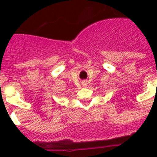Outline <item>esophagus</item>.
Segmentation results:
<instances>
[{
    "label": "esophagus",
    "instance_id": "obj_1",
    "mask_svg": "<svg viewBox=\"0 0 157 157\" xmlns=\"http://www.w3.org/2000/svg\"><path fill=\"white\" fill-rule=\"evenodd\" d=\"M83 84H84V86H86V84L87 83H86V82H83Z\"/></svg>",
    "mask_w": 157,
    "mask_h": 157
}]
</instances>
